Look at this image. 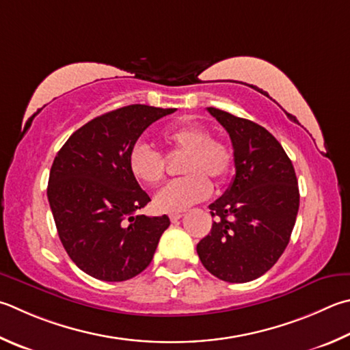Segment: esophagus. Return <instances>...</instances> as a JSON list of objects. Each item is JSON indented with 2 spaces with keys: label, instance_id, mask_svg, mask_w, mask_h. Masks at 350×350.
Listing matches in <instances>:
<instances>
[{
  "label": "esophagus",
  "instance_id": "obj_1",
  "mask_svg": "<svg viewBox=\"0 0 350 350\" xmlns=\"http://www.w3.org/2000/svg\"><path fill=\"white\" fill-rule=\"evenodd\" d=\"M182 217H183V214H179V213H176V214H170V220L173 221V224H176V221H179Z\"/></svg>",
  "mask_w": 350,
  "mask_h": 350
}]
</instances>
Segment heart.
Here are the masks:
<instances>
[{"label":"heart","mask_w":350,"mask_h":350,"mask_svg":"<svg viewBox=\"0 0 350 350\" xmlns=\"http://www.w3.org/2000/svg\"><path fill=\"white\" fill-rule=\"evenodd\" d=\"M162 141L170 151L185 154L180 171L187 174L173 180L154 196V206L161 213H182L211 194L213 179L224 183L232 170V154L225 142L209 137L208 131L196 124L168 126ZM131 176L144 185H157L165 176L163 156L150 145L137 142L126 156Z\"/></svg>","instance_id":"obj_1"}]
</instances>
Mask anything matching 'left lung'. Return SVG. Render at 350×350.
<instances>
[{
  "mask_svg": "<svg viewBox=\"0 0 350 350\" xmlns=\"http://www.w3.org/2000/svg\"><path fill=\"white\" fill-rule=\"evenodd\" d=\"M208 111L231 137L236 176L209 205L215 221L197 254L220 280L246 283L268 272L289 243L300 205L295 170L262 125L214 107Z\"/></svg>",
  "mask_w": 350,
  "mask_h": 350,
  "instance_id": "obj_1",
  "label": "left lung"
}]
</instances>
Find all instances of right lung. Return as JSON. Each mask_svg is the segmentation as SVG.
Listing matches in <instances>:
<instances>
[{
	"instance_id": "1",
	"label": "right lung",
	"mask_w": 350,
	"mask_h": 350,
	"mask_svg": "<svg viewBox=\"0 0 350 350\" xmlns=\"http://www.w3.org/2000/svg\"><path fill=\"white\" fill-rule=\"evenodd\" d=\"M176 109L126 105L76 130L56 154L47 197L68 257L104 282L136 277L153 260L168 215H135L150 202L126 163L139 136Z\"/></svg>"
}]
</instances>
